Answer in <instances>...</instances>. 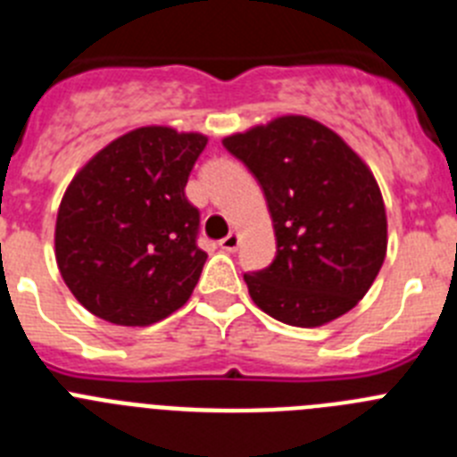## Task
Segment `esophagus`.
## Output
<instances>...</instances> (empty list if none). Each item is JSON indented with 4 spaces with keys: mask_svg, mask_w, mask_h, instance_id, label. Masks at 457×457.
Wrapping results in <instances>:
<instances>
[{
    "mask_svg": "<svg viewBox=\"0 0 457 457\" xmlns=\"http://www.w3.org/2000/svg\"><path fill=\"white\" fill-rule=\"evenodd\" d=\"M237 245H240V236H237V233H228L224 240H220V247L224 249V252H236Z\"/></svg>",
    "mask_w": 457,
    "mask_h": 457,
    "instance_id": "34e87169",
    "label": "esophagus"
}]
</instances>
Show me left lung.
<instances>
[{"mask_svg":"<svg viewBox=\"0 0 457 457\" xmlns=\"http://www.w3.org/2000/svg\"><path fill=\"white\" fill-rule=\"evenodd\" d=\"M256 176L277 256L245 274L253 304L293 327H320L357 306L386 256V210L369 164L309 116L288 114L221 139Z\"/></svg>","mask_w":457,"mask_h":457,"instance_id":"8db88e82","label":"left lung"}]
</instances>
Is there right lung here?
Returning <instances> with one entry per match:
<instances>
[{
    "mask_svg": "<svg viewBox=\"0 0 457 457\" xmlns=\"http://www.w3.org/2000/svg\"><path fill=\"white\" fill-rule=\"evenodd\" d=\"M208 144L201 132L144 125L75 173L54 226V256L75 300L123 327L164 320L189 300L208 253L185 196Z\"/></svg>",
    "mask_w": 457,
    "mask_h": 457,
    "instance_id": "obj_1",
    "label": "right lung"
}]
</instances>
